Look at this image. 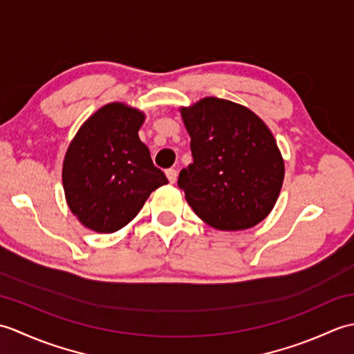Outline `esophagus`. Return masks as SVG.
Returning a JSON list of instances; mask_svg holds the SVG:
<instances>
[{
  "label": "esophagus",
  "mask_w": 354,
  "mask_h": 354,
  "mask_svg": "<svg viewBox=\"0 0 354 354\" xmlns=\"http://www.w3.org/2000/svg\"><path fill=\"white\" fill-rule=\"evenodd\" d=\"M165 176H167L169 183H176V178H178V171L175 169H167L165 170Z\"/></svg>",
  "instance_id": "1"
}]
</instances>
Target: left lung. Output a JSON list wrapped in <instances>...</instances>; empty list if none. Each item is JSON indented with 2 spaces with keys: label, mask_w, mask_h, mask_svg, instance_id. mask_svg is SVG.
Returning <instances> with one entry per match:
<instances>
[{
  "label": "left lung",
  "mask_w": 354,
  "mask_h": 354,
  "mask_svg": "<svg viewBox=\"0 0 354 354\" xmlns=\"http://www.w3.org/2000/svg\"><path fill=\"white\" fill-rule=\"evenodd\" d=\"M193 162L178 187L202 221L222 231L251 228L274 208L284 162L268 126L245 106L216 97L181 109Z\"/></svg>",
  "instance_id": "obj_1"
}]
</instances>
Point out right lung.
<instances>
[{"instance_id": "add662e5", "label": "right lung", "mask_w": 354, "mask_h": 354, "mask_svg": "<svg viewBox=\"0 0 354 354\" xmlns=\"http://www.w3.org/2000/svg\"><path fill=\"white\" fill-rule=\"evenodd\" d=\"M142 112L109 103L89 117L66 150L62 181L73 214L86 228L115 232L129 223L149 194L167 184L138 129Z\"/></svg>"}]
</instances>
